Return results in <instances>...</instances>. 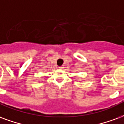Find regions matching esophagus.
Returning <instances> with one entry per match:
<instances>
[{"mask_svg":"<svg viewBox=\"0 0 124 124\" xmlns=\"http://www.w3.org/2000/svg\"><path fill=\"white\" fill-rule=\"evenodd\" d=\"M63 68H64V67H63V66H59V68H60V69H62Z\"/></svg>","mask_w":124,"mask_h":124,"instance_id":"esophagus-1","label":"esophagus"}]
</instances>
